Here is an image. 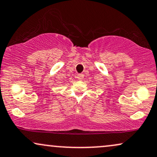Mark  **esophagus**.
Segmentation results:
<instances>
[{"label": "esophagus", "mask_w": 157, "mask_h": 157, "mask_svg": "<svg viewBox=\"0 0 157 157\" xmlns=\"http://www.w3.org/2000/svg\"><path fill=\"white\" fill-rule=\"evenodd\" d=\"M83 78H84V75L83 74H78L77 75V78L79 79V80H82V79H83Z\"/></svg>", "instance_id": "1"}]
</instances>
